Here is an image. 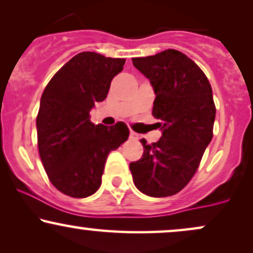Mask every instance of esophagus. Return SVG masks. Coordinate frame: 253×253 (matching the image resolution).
I'll list each match as a JSON object with an SVG mask.
<instances>
[{"label":"esophagus","mask_w":253,"mask_h":253,"mask_svg":"<svg viewBox=\"0 0 253 253\" xmlns=\"http://www.w3.org/2000/svg\"><path fill=\"white\" fill-rule=\"evenodd\" d=\"M129 138L132 139V140H138L139 139V135L136 134L135 132H133V130H130V132H129Z\"/></svg>","instance_id":"34e87169"}]
</instances>
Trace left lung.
Here are the masks:
<instances>
[{"label":"left lung","mask_w":253,"mask_h":253,"mask_svg":"<svg viewBox=\"0 0 253 253\" xmlns=\"http://www.w3.org/2000/svg\"><path fill=\"white\" fill-rule=\"evenodd\" d=\"M133 65L156 93L152 114L159 119L163 135L129 164L136 188L146 196L169 197L181 191L196 173L213 136L215 106L204 72L181 51L167 49Z\"/></svg>","instance_id":"1"}]
</instances>
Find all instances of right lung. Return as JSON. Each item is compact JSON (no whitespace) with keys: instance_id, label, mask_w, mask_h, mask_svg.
<instances>
[{"instance_id":"add662e5","label":"right lung","mask_w":253,"mask_h":253,"mask_svg":"<svg viewBox=\"0 0 253 253\" xmlns=\"http://www.w3.org/2000/svg\"><path fill=\"white\" fill-rule=\"evenodd\" d=\"M125 61L84 51L69 60L42 93L36 118L39 153L50 182L63 194L86 198L95 193L109 152L128 139L124 123L108 127L89 120L90 109L107 97Z\"/></svg>"}]
</instances>
